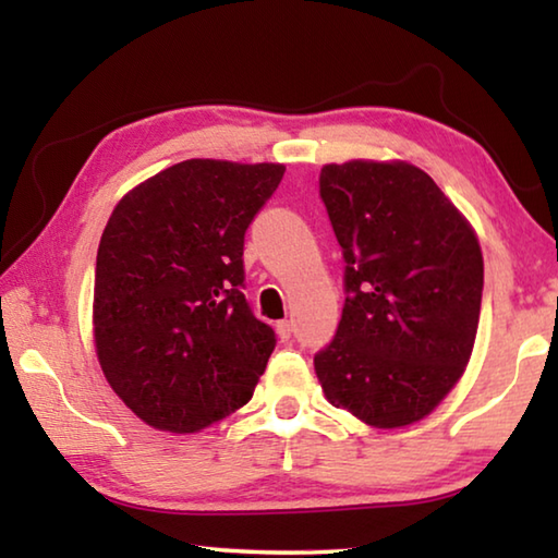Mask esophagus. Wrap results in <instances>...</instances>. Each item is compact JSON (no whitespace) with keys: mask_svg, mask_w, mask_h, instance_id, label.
Returning <instances> with one entry per match:
<instances>
[{"mask_svg":"<svg viewBox=\"0 0 558 558\" xmlns=\"http://www.w3.org/2000/svg\"><path fill=\"white\" fill-rule=\"evenodd\" d=\"M276 332H278L280 339H290V335H292V323H290V319H280V323L276 325Z\"/></svg>","mask_w":558,"mask_h":558,"instance_id":"34e87169","label":"esophagus"}]
</instances>
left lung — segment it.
<instances>
[{
  "label": "left lung",
  "instance_id": "1",
  "mask_svg": "<svg viewBox=\"0 0 558 558\" xmlns=\"http://www.w3.org/2000/svg\"><path fill=\"white\" fill-rule=\"evenodd\" d=\"M319 196L344 256V310L315 354L327 401L366 426L426 418L460 381L483 302L470 221L409 162L325 165Z\"/></svg>",
  "mask_w": 558,
  "mask_h": 558
}]
</instances>
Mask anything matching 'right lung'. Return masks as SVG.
I'll list each match as a JSON object with an SVG mask.
<instances>
[{
	"instance_id": "add662e5",
	"label": "right lung",
	"mask_w": 558,
	"mask_h": 558,
	"mask_svg": "<svg viewBox=\"0 0 558 558\" xmlns=\"http://www.w3.org/2000/svg\"><path fill=\"white\" fill-rule=\"evenodd\" d=\"M282 174L272 162L186 159L112 209L93 339L112 391L147 426L196 433L251 401L276 332L241 292L243 235Z\"/></svg>"
}]
</instances>
